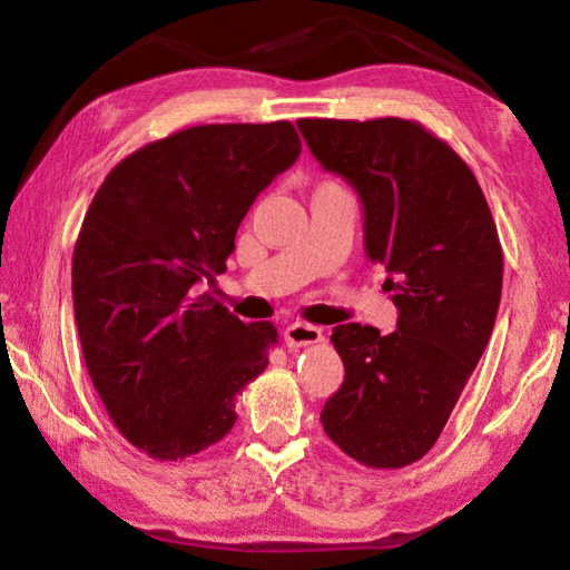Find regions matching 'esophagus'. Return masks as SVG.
<instances>
[{
  "mask_svg": "<svg viewBox=\"0 0 570 570\" xmlns=\"http://www.w3.org/2000/svg\"><path fill=\"white\" fill-rule=\"evenodd\" d=\"M324 342V332L320 326L306 324V322H296L292 326H286L284 332V344L288 350H298V346H312Z\"/></svg>",
  "mask_w": 570,
  "mask_h": 570,
  "instance_id": "obj_1",
  "label": "esophagus"
}]
</instances>
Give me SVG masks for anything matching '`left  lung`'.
<instances>
[{"mask_svg":"<svg viewBox=\"0 0 570 570\" xmlns=\"http://www.w3.org/2000/svg\"><path fill=\"white\" fill-rule=\"evenodd\" d=\"M314 158L364 206V248L387 268L397 330L340 324L344 384L324 432L366 468L428 455L475 372L503 292V246L475 176L424 125L402 118L296 122Z\"/></svg>","mask_w":570,"mask_h":570,"instance_id":"left-lung-1","label":"left lung"}]
</instances>
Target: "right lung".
<instances>
[{"label":"right lung","instance_id":"1","mask_svg":"<svg viewBox=\"0 0 570 570\" xmlns=\"http://www.w3.org/2000/svg\"><path fill=\"white\" fill-rule=\"evenodd\" d=\"M298 153L288 120L193 125L130 153L95 193L72 254L75 322L112 424L150 458L224 440L238 394L268 366L276 326L198 292Z\"/></svg>","mask_w":570,"mask_h":570}]
</instances>
